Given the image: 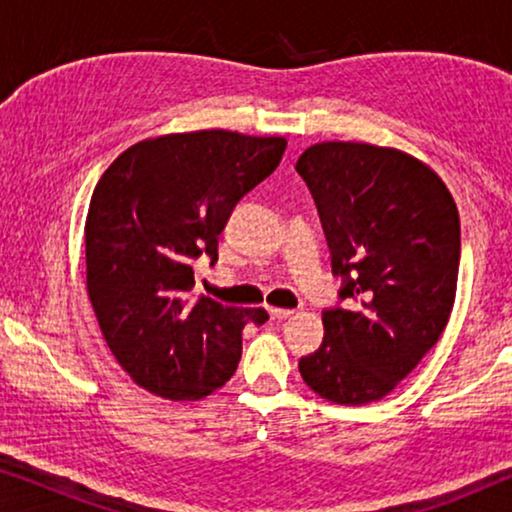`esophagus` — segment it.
<instances>
[{"label":"esophagus","mask_w":512,"mask_h":512,"mask_svg":"<svg viewBox=\"0 0 512 512\" xmlns=\"http://www.w3.org/2000/svg\"><path fill=\"white\" fill-rule=\"evenodd\" d=\"M268 312H270L272 319H286V317H291V314H293V310H282V307H268Z\"/></svg>","instance_id":"esophagus-1"}]
</instances>
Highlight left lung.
<instances>
[{
    "mask_svg": "<svg viewBox=\"0 0 512 512\" xmlns=\"http://www.w3.org/2000/svg\"><path fill=\"white\" fill-rule=\"evenodd\" d=\"M342 279L324 342L300 359L307 387L338 405L380 401L436 345L457 293L461 233L450 191L396 149L321 142L298 158Z\"/></svg>",
    "mask_w": 512,
    "mask_h": 512,
    "instance_id": "obj_1",
    "label": "left lung"
}]
</instances>
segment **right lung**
Returning <instances> with one entry per match:
<instances>
[{
  "instance_id": "add662e5",
  "label": "right lung",
  "mask_w": 512,
  "mask_h": 512,
  "mask_svg": "<svg viewBox=\"0 0 512 512\" xmlns=\"http://www.w3.org/2000/svg\"><path fill=\"white\" fill-rule=\"evenodd\" d=\"M284 137L200 130L144 139L97 181L86 219V282L116 361L170 401H198L233 377L247 321L263 307L191 298L193 265L219 261L237 202L277 170Z\"/></svg>"
}]
</instances>
